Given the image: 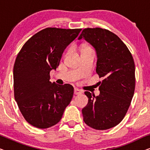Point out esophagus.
<instances>
[{
  "label": "esophagus",
  "mask_w": 150,
  "mask_h": 150,
  "mask_svg": "<svg viewBox=\"0 0 150 150\" xmlns=\"http://www.w3.org/2000/svg\"><path fill=\"white\" fill-rule=\"evenodd\" d=\"M81 93H82L81 90H80L79 89H77V88L74 89V94H75V95H79V94H81Z\"/></svg>",
  "instance_id": "1"
}]
</instances>
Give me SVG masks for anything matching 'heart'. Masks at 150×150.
I'll list each match as a JSON object with an SVG mask.
<instances>
[{"label":"heart","instance_id":"1","mask_svg":"<svg viewBox=\"0 0 150 150\" xmlns=\"http://www.w3.org/2000/svg\"><path fill=\"white\" fill-rule=\"evenodd\" d=\"M89 49H91V48H90L89 46H85V48H83V51H84V50H89Z\"/></svg>","mask_w":150,"mask_h":150}]
</instances>
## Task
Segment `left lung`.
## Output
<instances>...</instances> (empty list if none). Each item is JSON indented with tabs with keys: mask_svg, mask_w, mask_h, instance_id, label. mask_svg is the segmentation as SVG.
<instances>
[{
	"mask_svg": "<svg viewBox=\"0 0 150 150\" xmlns=\"http://www.w3.org/2000/svg\"><path fill=\"white\" fill-rule=\"evenodd\" d=\"M84 38L97 53L96 73L100 78V95L89 91L83 108L84 122L96 130L111 128L122 122L130 105L135 89V65L132 54L121 39L101 28L83 30L79 40Z\"/></svg>",
	"mask_w": 150,
	"mask_h": 150,
	"instance_id": "left-lung-1",
	"label": "left lung"
}]
</instances>
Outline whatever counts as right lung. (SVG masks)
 I'll use <instances>...</instances> for the list:
<instances>
[{
    "instance_id": "obj_1",
    "label": "right lung",
    "mask_w": 150,
    "mask_h": 150,
    "mask_svg": "<svg viewBox=\"0 0 150 150\" xmlns=\"http://www.w3.org/2000/svg\"><path fill=\"white\" fill-rule=\"evenodd\" d=\"M81 28H44L22 46L13 66L14 98L24 118L38 128L57 124L70 103L74 87L50 81V71L56 69L65 48Z\"/></svg>"
}]
</instances>
